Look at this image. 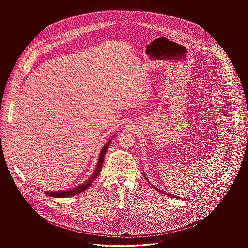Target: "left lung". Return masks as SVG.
Masks as SVG:
<instances>
[{
  "label": "left lung",
  "mask_w": 248,
  "mask_h": 248,
  "mask_svg": "<svg viewBox=\"0 0 248 248\" xmlns=\"http://www.w3.org/2000/svg\"><path fill=\"white\" fill-rule=\"evenodd\" d=\"M143 175H144V177H145V178L147 179V177H146V175H145V173H144V172H143ZM152 186H153V185H152ZM153 187H154V186H153ZM154 189H156L157 191H160V192L164 193V191H161L160 189H156V187H154ZM165 194H166V195H169V196H171V197H173V198H177V199L179 198V197H177V196H176V195H173V194H169V193H165Z\"/></svg>",
  "instance_id": "1"
}]
</instances>
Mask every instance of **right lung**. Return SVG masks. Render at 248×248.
Wrapping results in <instances>:
<instances>
[{"instance_id": "obj_1", "label": "right lung", "mask_w": 248, "mask_h": 248, "mask_svg": "<svg viewBox=\"0 0 248 248\" xmlns=\"http://www.w3.org/2000/svg\"><path fill=\"white\" fill-rule=\"evenodd\" d=\"M115 137V135L113 136V138ZM111 138L107 142L106 144L104 145V147L102 148L100 154H99V157H98V162H97V165L95 167V170H94V174L89 177L85 182H83V184L77 186V187H73L71 189H67V190H58V191H45V193L50 196V197H56V198H67V197H71L73 195H76V194H79L81 192H83V190L88 189L91 184L93 183L94 179L96 177H98L100 171H101V167L103 165V162H104V156L106 154L107 150L108 148V145L110 144V142L112 140Z\"/></svg>"}]
</instances>
